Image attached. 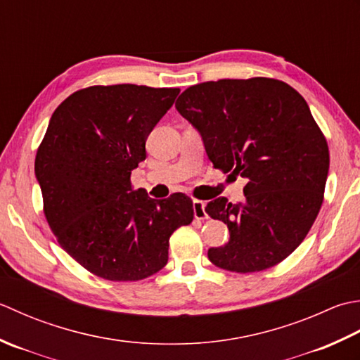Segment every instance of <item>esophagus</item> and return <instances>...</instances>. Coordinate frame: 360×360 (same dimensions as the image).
<instances>
[{"instance_id": "esophagus-1", "label": "esophagus", "mask_w": 360, "mask_h": 360, "mask_svg": "<svg viewBox=\"0 0 360 360\" xmlns=\"http://www.w3.org/2000/svg\"><path fill=\"white\" fill-rule=\"evenodd\" d=\"M193 210H194V217L197 219V221H203V219L208 217L207 211H205V202L194 200L193 202Z\"/></svg>"}]
</instances>
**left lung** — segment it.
Segmentation results:
<instances>
[{
    "instance_id": "8db88e82",
    "label": "left lung",
    "mask_w": 360,
    "mask_h": 360,
    "mask_svg": "<svg viewBox=\"0 0 360 360\" xmlns=\"http://www.w3.org/2000/svg\"><path fill=\"white\" fill-rule=\"evenodd\" d=\"M175 108L199 130L212 166L247 180L244 200L219 197L205 208L230 230L210 261L236 274L280 264L317 219L329 169L326 138L302 94L270 77L221 79L186 88Z\"/></svg>"
}]
</instances>
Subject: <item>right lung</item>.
<instances>
[{"label":"right lung","instance_id":"1","mask_svg":"<svg viewBox=\"0 0 360 360\" xmlns=\"http://www.w3.org/2000/svg\"><path fill=\"white\" fill-rule=\"evenodd\" d=\"M179 88L93 85L51 116L35 157L43 212L57 242L93 275L139 281L167 264L171 234L194 219L193 200H153L134 189L146 139Z\"/></svg>","mask_w":360,"mask_h":360}]
</instances>
